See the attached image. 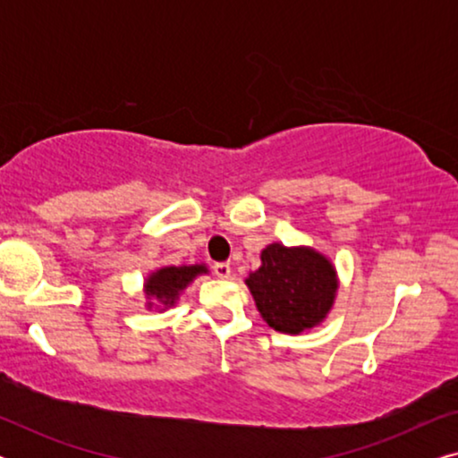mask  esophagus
<instances>
[{"mask_svg":"<svg viewBox=\"0 0 458 458\" xmlns=\"http://www.w3.org/2000/svg\"><path fill=\"white\" fill-rule=\"evenodd\" d=\"M212 273H215L218 279H227L231 275V265L229 262H215V265H212Z\"/></svg>","mask_w":458,"mask_h":458,"instance_id":"34e87169","label":"esophagus"}]
</instances>
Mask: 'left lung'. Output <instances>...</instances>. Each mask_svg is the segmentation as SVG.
I'll return each mask as SVG.
<instances>
[{
    "mask_svg": "<svg viewBox=\"0 0 458 458\" xmlns=\"http://www.w3.org/2000/svg\"><path fill=\"white\" fill-rule=\"evenodd\" d=\"M262 267L246 279L268 327L302 334L327 315L337 290L334 267L310 248L271 243L262 250Z\"/></svg>",
    "mask_w": 458,
    "mask_h": 458,
    "instance_id": "8db88e82",
    "label": "left lung"
}]
</instances>
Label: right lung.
I'll return each mask as SVG.
<instances>
[{
    "label": "right lung",
    "instance_id": "1",
    "mask_svg": "<svg viewBox=\"0 0 458 458\" xmlns=\"http://www.w3.org/2000/svg\"><path fill=\"white\" fill-rule=\"evenodd\" d=\"M206 268L202 265L193 267H165L156 271L152 277L148 279V296H154L160 304L171 306L179 292L196 277V275L204 273Z\"/></svg>",
    "mask_w": 458,
    "mask_h": 458
}]
</instances>
